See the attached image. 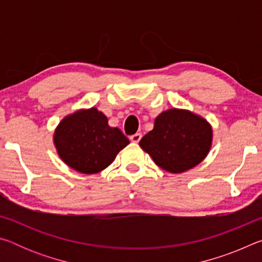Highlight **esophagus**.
Here are the masks:
<instances>
[{
  "mask_svg": "<svg viewBox=\"0 0 262 262\" xmlns=\"http://www.w3.org/2000/svg\"><path fill=\"white\" fill-rule=\"evenodd\" d=\"M141 137H142L141 133H136V134L132 135V136L129 137V140L133 142V143H139L140 140H141Z\"/></svg>",
  "mask_w": 262,
  "mask_h": 262,
  "instance_id": "esophagus-1",
  "label": "esophagus"
}]
</instances>
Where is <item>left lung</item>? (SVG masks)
I'll return each instance as SVG.
<instances>
[{
	"mask_svg": "<svg viewBox=\"0 0 262 262\" xmlns=\"http://www.w3.org/2000/svg\"><path fill=\"white\" fill-rule=\"evenodd\" d=\"M211 142L209 122L190 111L171 108L155 119L154 129L139 144L163 170L181 173L206 158Z\"/></svg>",
	"mask_w": 262,
	"mask_h": 262,
	"instance_id": "1",
	"label": "left lung"
}]
</instances>
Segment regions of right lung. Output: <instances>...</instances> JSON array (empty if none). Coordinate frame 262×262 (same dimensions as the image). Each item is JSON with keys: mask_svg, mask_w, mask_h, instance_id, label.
Instances as JSON below:
<instances>
[{"mask_svg": "<svg viewBox=\"0 0 262 262\" xmlns=\"http://www.w3.org/2000/svg\"><path fill=\"white\" fill-rule=\"evenodd\" d=\"M54 144L68 166L94 174L107 167L129 140L119 128L108 126L104 113L91 107L62 119L54 133Z\"/></svg>", "mask_w": 262, "mask_h": 262, "instance_id": "right-lung-1", "label": "right lung"}]
</instances>
